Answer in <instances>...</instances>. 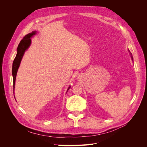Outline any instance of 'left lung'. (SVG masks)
<instances>
[{
    "label": "left lung",
    "instance_id": "obj_1",
    "mask_svg": "<svg viewBox=\"0 0 147 147\" xmlns=\"http://www.w3.org/2000/svg\"><path fill=\"white\" fill-rule=\"evenodd\" d=\"M130 55H131V57H132V59H133V57H132V54L130 53Z\"/></svg>",
    "mask_w": 147,
    "mask_h": 147
}]
</instances>
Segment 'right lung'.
<instances>
[{
  "mask_svg": "<svg viewBox=\"0 0 147 147\" xmlns=\"http://www.w3.org/2000/svg\"><path fill=\"white\" fill-rule=\"evenodd\" d=\"M36 34V31L32 32L31 33H28L27 35H26L21 40L20 43L18 45V48H17V55L15 57L12 64V74L13 76V89H14L15 88V79H16L17 73L18 71V69L19 68L21 59L23 57V55L25 52V51L28 49V48L30 46L31 44V37L33 36ZM70 88V86L67 89V92ZM14 94V93H13ZM15 98V97H14Z\"/></svg>",
  "mask_w": 147,
  "mask_h": 147,
  "instance_id": "1",
  "label": "right lung"
}]
</instances>
